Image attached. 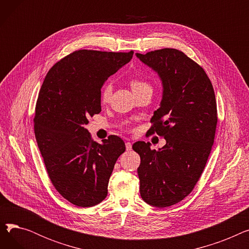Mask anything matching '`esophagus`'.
<instances>
[{
  "mask_svg": "<svg viewBox=\"0 0 249 249\" xmlns=\"http://www.w3.org/2000/svg\"><path fill=\"white\" fill-rule=\"evenodd\" d=\"M125 145H126V150L127 151H130L132 149V144H131V142H126L125 143Z\"/></svg>",
  "mask_w": 249,
  "mask_h": 249,
  "instance_id": "34e87169",
  "label": "esophagus"
}]
</instances>
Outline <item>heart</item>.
Segmentation results:
<instances>
[{"mask_svg":"<svg viewBox=\"0 0 249 249\" xmlns=\"http://www.w3.org/2000/svg\"><path fill=\"white\" fill-rule=\"evenodd\" d=\"M130 85H131L133 91H137L141 89L150 88V84L147 82V80H145L144 77H141V76H132L131 80H130ZM112 93H113V86L111 83L108 82L105 84L101 89L102 102H104V103L108 102L112 96Z\"/></svg>","mask_w":249,"mask_h":249,"instance_id":"b5f03b06","label":"heart"}]
</instances>
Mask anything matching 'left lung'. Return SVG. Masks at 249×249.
<instances>
[{
    "mask_svg": "<svg viewBox=\"0 0 249 249\" xmlns=\"http://www.w3.org/2000/svg\"><path fill=\"white\" fill-rule=\"evenodd\" d=\"M136 56L161 78L162 100L147 133L166 140L159 150L144 141L132 146L140 155V195L151 206L169 207L190 195L206 166L218 121L215 93L204 69L178 49Z\"/></svg>",
    "mask_w": 249,
    "mask_h": 249,
    "instance_id": "left-lung-1",
    "label": "left lung"
}]
</instances>
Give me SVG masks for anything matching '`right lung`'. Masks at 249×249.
Wrapping results in <instances>:
<instances>
[{"label":"right lung","mask_w":249,"mask_h":249,"mask_svg":"<svg viewBox=\"0 0 249 249\" xmlns=\"http://www.w3.org/2000/svg\"><path fill=\"white\" fill-rule=\"evenodd\" d=\"M129 52L76 50L47 72L35 107L34 132L48 177L71 204L88 208L108 195L118 158L125 151L116 135L91 139L88 118L101 112V89L108 77L131 60Z\"/></svg>","instance_id":"add662e5"}]
</instances>
